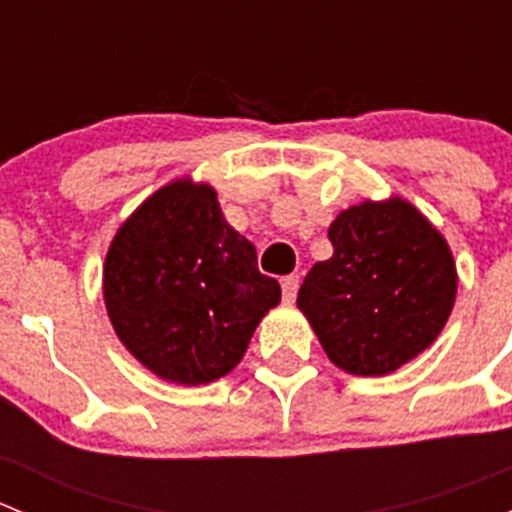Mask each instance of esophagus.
<instances>
[{
	"label": "esophagus",
	"mask_w": 512,
	"mask_h": 512,
	"mask_svg": "<svg viewBox=\"0 0 512 512\" xmlns=\"http://www.w3.org/2000/svg\"><path fill=\"white\" fill-rule=\"evenodd\" d=\"M297 289H299V277L297 275L282 277V299H285L287 304L294 302V297H297Z\"/></svg>",
	"instance_id": "1"
}]
</instances>
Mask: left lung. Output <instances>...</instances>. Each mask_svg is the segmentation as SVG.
Segmentation results:
<instances>
[{
  "label": "left lung",
  "instance_id": "obj_1",
  "mask_svg": "<svg viewBox=\"0 0 512 512\" xmlns=\"http://www.w3.org/2000/svg\"><path fill=\"white\" fill-rule=\"evenodd\" d=\"M334 255L297 294L329 361L386 376L426 352L453 312L458 272L438 227L401 195L364 200L329 225Z\"/></svg>",
  "mask_w": 512,
  "mask_h": 512
}]
</instances>
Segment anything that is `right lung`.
<instances>
[{"label": "right lung", "mask_w": 512, "mask_h": 512, "mask_svg": "<svg viewBox=\"0 0 512 512\" xmlns=\"http://www.w3.org/2000/svg\"><path fill=\"white\" fill-rule=\"evenodd\" d=\"M250 240L225 223L218 193L190 175L148 195L113 235L103 302L113 332L148 371L180 386L230 374L280 304Z\"/></svg>", "instance_id": "right-lung-1"}]
</instances>
